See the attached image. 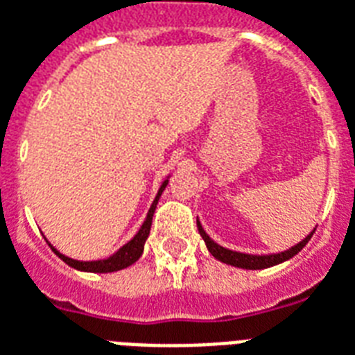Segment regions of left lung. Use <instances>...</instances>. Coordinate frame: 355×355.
Listing matches in <instances>:
<instances>
[{
	"mask_svg": "<svg viewBox=\"0 0 355 355\" xmlns=\"http://www.w3.org/2000/svg\"><path fill=\"white\" fill-rule=\"evenodd\" d=\"M198 224V232L202 235V239L205 241V246L207 250L211 252V255L215 257V259L222 261V263H226V265H232V266H237V268H246V270H261V268H268V266H274V265H279L283 261L291 259V257H295L298 252H300L307 243H309V239L313 237V230L309 235H307L304 241H300L298 244H295L293 248L285 250V252H279V254H270V255H252V254H243V252H233V250H227L220 244H216L213 239L209 237L205 230L202 227V224L196 220Z\"/></svg>",
	"mask_w": 355,
	"mask_h": 355,
	"instance_id": "obj_1",
	"label": "left lung"
}]
</instances>
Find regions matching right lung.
<instances>
[{"instance_id":"add662e5","label":"right lung","mask_w":355,"mask_h":355,"mask_svg":"<svg viewBox=\"0 0 355 355\" xmlns=\"http://www.w3.org/2000/svg\"><path fill=\"white\" fill-rule=\"evenodd\" d=\"M166 185H168V178H166V180L161 183V187H159L157 196H155V200H153L152 207H150V211H148L146 220H144V224L140 226V230L137 232V235H135L131 241H128V243L123 244L122 248L118 250V252H114L111 257H107V259H98V261H78V259H72V257H66L64 254H60L59 250L53 248V246L48 243L49 248L53 250L55 254L59 255L60 259L64 261L66 265L72 266V268H76V270L107 274V272H116V270H122V268H128V266L133 265L135 261H139V257L142 255V252H144V243H146L148 235H150L153 213H155V207H157L159 198H161L163 191L166 189Z\"/></svg>"}]
</instances>
